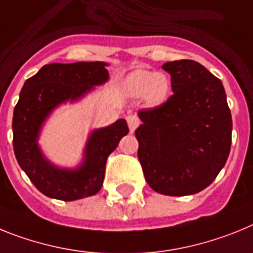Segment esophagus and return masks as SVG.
I'll return each instance as SVG.
<instances>
[{
	"mask_svg": "<svg viewBox=\"0 0 253 253\" xmlns=\"http://www.w3.org/2000/svg\"><path fill=\"white\" fill-rule=\"evenodd\" d=\"M127 120V125H128V128L131 132H133L137 127H139L140 125V120L137 116H135V114H129V116H127L126 117Z\"/></svg>",
	"mask_w": 253,
	"mask_h": 253,
	"instance_id": "1",
	"label": "esophagus"
}]
</instances>
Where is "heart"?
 <instances>
[{
    "instance_id": "obj_1",
    "label": "heart",
    "mask_w": 253,
    "mask_h": 253,
    "mask_svg": "<svg viewBox=\"0 0 253 253\" xmlns=\"http://www.w3.org/2000/svg\"><path fill=\"white\" fill-rule=\"evenodd\" d=\"M170 79L164 72L136 70L125 79V93L131 98L142 96L150 105H160L168 99L170 93Z\"/></svg>"
}]
</instances>
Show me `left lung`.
Here are the masks:
<instances>
[{
  "instance_id": "8db88e82",
  "label": "left lung",
  "mask_w": 253,
  "mask_h": 253,
  "mask_svg": "<svg viewBox=\"0 0 253 253\" xmlns=\"http://www.w3.org/2000/svg\"><path fill=\"white\" fill-rule=\"evenodd\" d=\"M173 95L141 109L135 131L145 179L167 196L193 195L216 178L232 144V114L223 84L201 63H164Z\"/></svg>"
}]
</instances>
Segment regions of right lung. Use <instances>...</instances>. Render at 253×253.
Listing matches in <instances>:
<instances>
[{
  "instance_id": "obj_1",
  "label": "right lung",
  "mask_w": 253,
  "mask_h": 253,
  "mask_svg": "<svg viewBox=\"0 0 253 253\" xmlns=\"http://www.w3.org/2000/svg\"><path fill=\"white\" fill-rule=\"evenodd\" d=\"M108 63H49L25 81L14 109L12 132L17 163L35 187L50 199L75 201L99 192L105 163L120 140L128 133L126 120L91 131L83 162L62 168L45 157L38 144L45 121L61 104L78 102L109 79Z\"/></svg>"
}]
</instances>
